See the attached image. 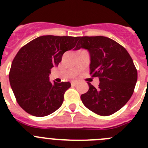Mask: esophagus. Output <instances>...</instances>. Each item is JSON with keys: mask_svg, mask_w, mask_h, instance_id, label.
I'll use <instances>...</instances> for the list:
<instances>
[{"mask_svg": "<svg viewBox=\"0 0 148 148\" xmlns=\"http://www.w3.org/2000/svg\"><path fill=\"white\" fill-rule=\"evenodd\" d=\"M71 84H72V86H75L77 84V82H75V81H73V82H71Z\"/></svg>", "mask_w": 148, "mask_h": 148, "instance_id": "34e87169", "label": "esophagus"}]
</instances>
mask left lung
I'll list each match as a JSON object with an SVG mask.
<instances>
[{"instance_id": "left-lung-1", "label": "left lung", "mask_w": 148, "mask_h": 148, "mask_svg": "<svg viewBox=\"0 0 148 148\" xmlns=\"http://www.w3.org/2000/svg\"><path fill=\"white\" fill-rule=\"evenodd\" d=\"M83 48L90 56V75L99 77L95 88L88 83L89 90L81 95L86 108L100 116L113 114L126 104L137 82V70L125 47L104 36L79 38L75 50Z\"/></svg>"}]
</instances>
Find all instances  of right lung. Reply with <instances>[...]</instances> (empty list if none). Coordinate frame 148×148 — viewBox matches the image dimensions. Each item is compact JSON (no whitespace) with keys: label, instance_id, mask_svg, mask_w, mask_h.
Returning <instances> with one entry per match:
<instances>
[{"label":"right lung","instance_id":"obj_1","mask_svg":"<svg viewBox=\"0 0 148 148\" xmlns=\"http://www.w3.org/2000/svg\"><path fill=\"white\" fill-rule=\"evenodd\" d=\"M80 37L43 35L18 51L12 63L9 78L21 108L38 117L48 116L64 101L69 82H49L51 69L61 61L63 54L73 49Z\"/></svg>","mask_w":148,"mask_h":148}]
</instances>
